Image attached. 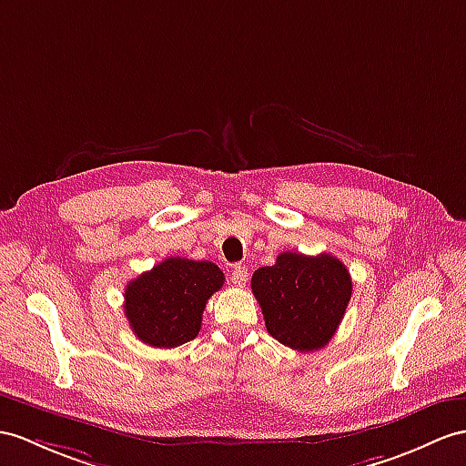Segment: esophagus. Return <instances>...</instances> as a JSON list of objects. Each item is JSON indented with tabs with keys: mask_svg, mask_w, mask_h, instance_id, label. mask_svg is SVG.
<instances>
[{
	"mask_svg": "<svg viewBox=\"0 0 466 466\" xmlns=\"http://www.w3.org/2000/svg\"><path fill=\"white\" fill-rule=\"evenodd\" d=\"M231 280L235 287H245L247 280H248V270L243 265H237L231 270Z\"/></svg>",
	"mask_w": 466,
	"mask_h": 466,
	"instance_id": "34e87169",
	"label": "esophagus"
}]
</instances>
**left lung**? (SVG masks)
Returning a JSON list of instances; mask_svg holds the SVG:
<instances>
[{"instance_id":"obj_1","label":"left lung","mask_w":466,"mask_h":466,"mask_svg":"<svg viewBox=\"0 0 466 466\" xmlns=\"http://www.w3.org/2000/svg\"><path fill=\"white\" fill-rule=\"evenodd\" d=\"M251 289L268 334L292 350L314 351L336 334L351 297L350 270L322 253H280L272 267L253 272Z\"/></svg>"}]
</instances>
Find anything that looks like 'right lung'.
<instances>
[{
  "mask_svg": "<svg viewBox=\"0 0 466 466\" xmlns=\"http://www.w3.org/2000/svg\"><path fill=\"white\" fill-rule=\"evenodd\" d=\"M225 282L209 260L169 257L142 272L124 290V314L132 332L154 348H177L201 330V316Z\"/></svg>",
  "mask_w": 466,
  "mask_h": 466,
  "instance_id": "right-lung-1",
  "label": "right lung"
}]
</instances>
